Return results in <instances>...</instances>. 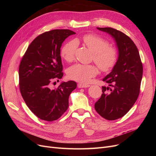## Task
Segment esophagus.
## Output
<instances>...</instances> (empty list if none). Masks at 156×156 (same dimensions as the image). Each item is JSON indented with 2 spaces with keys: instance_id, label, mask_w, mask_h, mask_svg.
I'll return each instance as SVG.
<instances>
[{
  "instance_id": "34e87169",
  "label": "esophagus",
  "mask_w": 156,
  "mask_h": 156,
  "mask_svg": "<svg viewBox=\"0 0 156 156\" xmlns=\"http://www.w3.org/2000/svg\"><path fill=\"white\" fill-rule=\"evenodd\" d=\"M78 88H88L90 87L89 84H83V83H79L77 84Z\"/></svg>"
}]
</instances>
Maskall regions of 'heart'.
Wrapping results in <instances>:
<instances>
[{
    "label": "heart",
    "mask_w": 156,
    "mask_h": 156,
    "mask_svg": "<svg viewBox=\"0 0 156 156\" xmlns=\"http://www.w3.org/2000/svg\"><path fill=\"white\" fill-rule=\"evenodd\" d=\"M83 44L93 53V60L101 71L107 72L114 67L118 55L116 50L111 46H108L107 41L97 35L85 34L82 37ZM77 48V42L72 40L65 44L61 49L60 54L66 62H72ZM98 70L95 66L75 64L68 69L69 79L79 82H88L91 77L95 76Z\"/></svg>",
    "instance_id": "b5f03b06"
}]
</instances>
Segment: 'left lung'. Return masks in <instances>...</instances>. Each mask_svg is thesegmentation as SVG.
<instances>
[{
  "mask_svg": "<svg viewBox=\"0 0 156 156\" xmlns=\"http://www.w3.org/2000/svg\"><path fill=\"white\" fill-rule=\"evenodd\" d=\"M97 29L107 33L114 39L119 55L111 72L103 79V81L113 88L102 87L103 94L94 107L105 119L115 120L124 116L137 100L143 64L138 49L129 37L111 27H97ZM108 89L110 91L107 92Z\"/></svg>",
  "mask_w": 156,
  "mask_h": 156,
  "instance_id": "obj_1",
  "label": "left lung"
}]
</instances>
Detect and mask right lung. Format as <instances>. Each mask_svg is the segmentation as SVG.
Wrapping results in <instances>:
<instances>
[{
    "label": "right lung",
    "mask_w": 156,
    "mask_h": 156,
    "mask_svg": "<svg viewBox=\"0 0 156 156\" xmlns=\"http://www.w3.org/2000/svg\"><path fill=\"white\" fill-rule=\"evenodd\" d=\"M75 32L68 29L45 32L32 41L19 68L20 89L27 105L39 119H58L68 109L69 96L76 82H62L56 89L49 85L63 76L60 48L64 41Z\"/></svg>",
    "instance_id": "obj_1"
}]
</instances>
